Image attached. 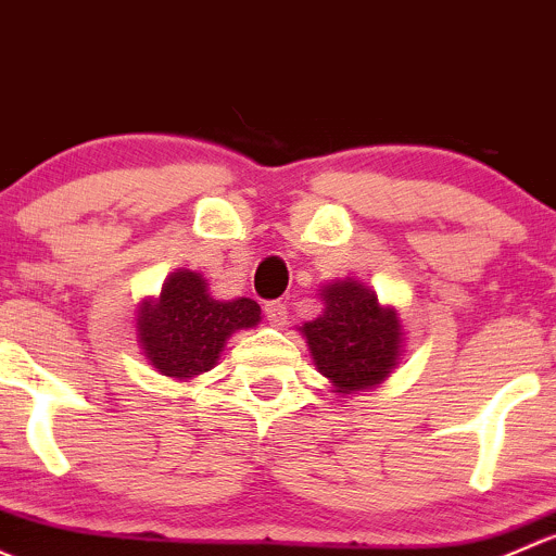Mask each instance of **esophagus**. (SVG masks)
Here are the masks:
<instances>
[{
	"label": "esophagus",
	"mask_w": 556,
	"mask_h": 556,
	"mask_svg": "<svg viewBox=\"0 0 556 556\" xmlns=\"http://www.w3.org/2000/svg\"><path fill=\"white\" fill-rule=\"evenodd\" d=\"M286 316H289V313H286L283 302H267L265 305V318L270 320L273 326H283Z\"/></svg>",
	"instance_id": "esophagus-1"
}]
</instances>
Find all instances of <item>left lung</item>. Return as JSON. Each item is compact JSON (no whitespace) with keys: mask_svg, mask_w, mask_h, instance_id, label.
<instances>
[{"mask_svg":"<svg viewBox=\"0 0 556 556\" xmlns=\"http://www.w3.org/2000/svg\"><path fill=\"white\" fill-rule=\"evenodd\" d=\"M320 302L324 313L300 331L334 393L351 396L391 377L404 342L396 307L380 305L375 291L353 278L326 283Z\"/></svg>","mask_w":556,"mask_h":556,"instance_id":"8db88e82","label":"left lung"}]
</instances>
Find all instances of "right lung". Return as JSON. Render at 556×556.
<instances>
[{"mask_svg":"<svg viewBox=\"0 0 556 556\" xmlns=\"http://www.w3.org/2000/svg\"><path fill=\"white\" fill-rule=\"evenodd\" d=\"M254 300L219 302L194 270H176L165 278L163 291L144 300L136 318L141 351L160 375L192 380L219 362L227 337L260 324Z\"/></svg>","mask_w":556,"mask_h":556,"instance_id":"add662e5","label":"right lung"}]
</instances>
